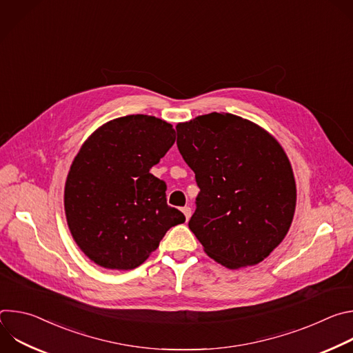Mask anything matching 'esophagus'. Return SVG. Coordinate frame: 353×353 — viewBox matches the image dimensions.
Wrapping results in <instances>:
<instances>
[{"label":"esophagus","mask_w":353,"mask_h":353,"mask_svg":"<svg viewBox=\"0 0 353 353\" xmlns=\"http://www.w3.org/2000/svg\"><path fill=\"white\" fill-rule=\"evenodd\" d=\"M181 212L184 214L185 219H190V216H191V208H190V207H184V208H181Z\"/></svg>","instance_id":"obj_1"}]
</instances>
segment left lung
<instances>
[{
  "instance_id": "left-lung-1",
  "label": "left lung",
  "mask_w": 353,
  "mask_h": 353,
  "mask_svg": "<svg viewBox=\"0 0 353 353\" xmlns=\"http://www.w3.org/2000/svg\"><path fill=\"white\" fill-rule=\"evenodd\" d=\"M176 130L199 187L190 230L221 265H257L282 243L296 210L283 148L259 124L230 113L198 116Z\"/></svg>"
}]
</instances>
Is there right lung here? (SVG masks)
<instances>
[{"instance_id":"add662e5","label":"right lung","mask_w":353,"mask_h":353,"mask_svg":"<svg viewBox=\"0 0 353 353\" xmlns=\"http://www.w3.org/2000/svg\"><path fill=\"white\" fill-rule=\"evenodd\" d=\"M176 141L165 120L130 114L82 143L64 188L65 218L82 253L106 270H134L185 221L168 205L165 181L149 173Z\"/></svg>"}]
</instances>
